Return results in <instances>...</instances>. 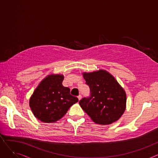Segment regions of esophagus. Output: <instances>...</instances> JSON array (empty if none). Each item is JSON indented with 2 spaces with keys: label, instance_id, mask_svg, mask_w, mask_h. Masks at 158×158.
Masks as SVG:
<instances>
[{
  "label": "esophagus",
  "instance_id": "esophagus-1",
  "mask_svg": "<svg viewBox=\"0 0 158 158\" xmlns=\"http://www.w3.org/2000/svg\"><path fill=\"white\" fill-rule=\"evenodd\" d=\"M77 97H78V99H79V101H80V100H81V99L82 98V96H81V95H79V96Z\"/></svg>",
  "mask_w": 158,
  "mask_h": 158
}]
</instances>
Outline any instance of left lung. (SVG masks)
<instances>
[{
  "instance_id": "obj_1",
  "label": "left lung",
  "mask_w": 158,
  "mask_h": 158,
  "mask_svg": "<svg viewBox=\"0 0 158 158\" xmlns=\"http://www.w3.org/2000/svg\"><path fill=\"white\" fill-rule=\"evenodd\" d=\"M90 95L82 98L79 104L97 123L108 125L118 120L125 111L126 94L110 73L99 70L83 73Z\"/></svg>"
}]
</instances>
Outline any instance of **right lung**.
Masks as SVG:
<instances>
[{"instance_id":"1","label":"right lung","mask_w":158,"mask_h":158,"mask_svg":"<svg viewBox=\"0 0 158 158\" xmlns=\"http://www.w3.org/2000/svg\"><path fill=\"white\" fill-rule=\"evenodd\" d=\"M63 75H50L41 81L30 98L29 106L35 117L43 122L61 119L70 107L78 102L70 89L62 85Z\"/></svg>"}]
</instances>
